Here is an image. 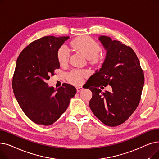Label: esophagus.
<instances>
[{
    "mask_svg": "<svg viewBox=\"0 0 159 159\" xmlns=\"http://www.w3.org/2000/svg\"><path fill=\"white\" fill-rule=\"evenodd\" d=\"M82 89H83V88L81 87V86L77 87V92H80V91H81Z\"/></svg>",
    "mask_w": 159,
    "mask_h": 159,
    "instance_id": "obj_1",
    "label": "esophagus"
}]
</instances>
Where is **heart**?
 <instances>
[{
    "mask_svg": "<svg viewBox=\"0 0 159 159\" xmlns=\"http://www.w3.org/2000/svg\"><path fill=\"white\" fill-rule=\"evenodd\" d=\"M72 46L77 51L84 55L87 58L93 62H98L101 60L98 55L101 47L93 39L88 37H82L75 39L72 43ZM70 57V51L66 46H62L58 51V57L59 62L62 65L68 63ZM87 75L85 71H73L68 75L69 80L74 84H80L83 78Z\"/></svg>",
    "mask_w": 159,
    "mask_h": 159,
    "instance_id": "heart-1",
    "label": "heart"
}]
</instances>
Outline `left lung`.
Masks as SVG:
<instances>
[{
	"label": "left lung",
	"mask_w": 159,
	"mask_h": 159,
	"mask_svg": "<svg viewBox=\"0 0 159 159\" xmlns=\"http://www.w3.org/2000/svg\"><path fill=\"white\" fill-rule=\"evenodd\" d=\"M106 54L99 70L89 79L93 96L89 107L97 117L109 126L124 123L137 107L144 86V77L134 51L118 40L98 37ZM112 86L111 93H102L98 88Z\"/></svg>",
	"instance_id": "obj_1"
}]
</instances>
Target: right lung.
Segmentation results:
<instances>
[{"label": "right lung", "instance_id": "1", "mask_svg": "<svg viewBox=\"0 0 159 159\" xmlns=\"http://www.w3.org/2000/svg\"><path fill=\"white\" fill-rule=\"evenodd\" d=\"M70 37L46 36L33 41L20 53L12 80L15 97L21 109L33 122L49 126L68 108L77 92L68 84L55 89L46 81L60 68L58 52Z\"/></svg>", "mask_w": 159, "mask_h": 159}]
</instances>
